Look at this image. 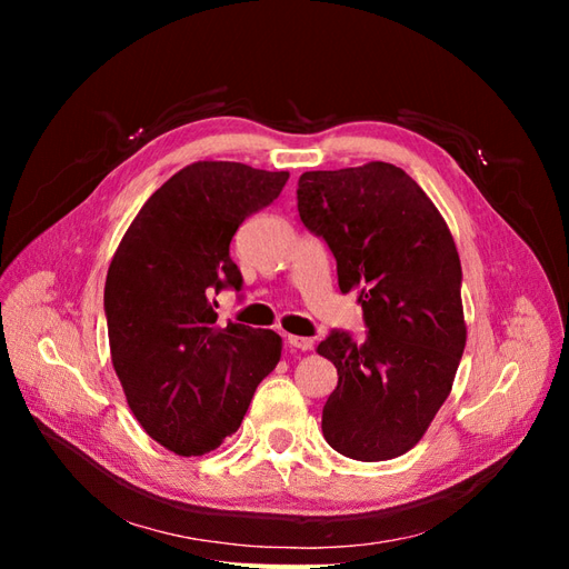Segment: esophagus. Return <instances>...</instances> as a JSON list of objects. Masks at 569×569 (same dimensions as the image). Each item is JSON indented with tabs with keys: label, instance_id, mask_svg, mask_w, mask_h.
Masks as SVG:
<instances>
[{
	"label": "esophagus",
	"instance_id": "esophagus-1",
	"mask_svg": "<svg viewBox=\"0 0 569 569\" xmlns=\"http://www.w3.org/2000/svg\"><path fill=\"white\" fill-rule=\"evenodd\" d=\"M287 343L291 349H299V351H311L313 349V339L311 337H295L289 335L287 337Z\"/></svg>",
	"mask_w": 569,
	"mask_h": 569
}]
</instances>
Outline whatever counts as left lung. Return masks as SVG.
Returning <instances> with one entry per match:
<instances>
[{
  "label": "left lung",
  "mask_w": 569,
  "mask_h": 569,
  "mask_svg": "<svg viewBox=\"0 0 569 569\" xmlns=\"http://www.w3.org/2000/svg\"><path fill=\"white\" fill-rule=\"evenodd\" d=\"M297 209L330 247L341 295L358 291L368 327L360 341L347 330L320 341L339 375L322 435L353 460L403 456L449 399L465 349L453 237L420 184L382 161L308 170Z\"/></svg>",
  "instance_id": "left-lung-1"
}]
</instances>
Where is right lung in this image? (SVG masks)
I'll list each match as a JSON object with an SVG mask.
<instances>
[{
    "label": "right lung",
    "mask_w": 569,
    "mask_h": 569,
    "mask_svg": "<svg viewBox=\"0 0 569 569\" xmlns=\"http://www.w3.org/2000/svg\"><path fill=\"white\" fill-rule=\"evenodd\" d=\"M289 173L232 161L182 168L137 213L109 266L104 313L113 370L144 432L178 456H203L232 437L256 387L278 366L272 330L213 311L242 291L230 242L280 197Z\"/></svg>",
    "instance_id": "obj_1"
}]
</instances>
